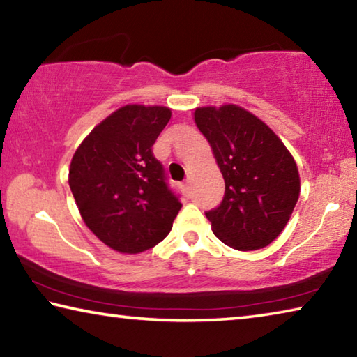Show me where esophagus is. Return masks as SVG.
<instances>
[{"label": "esophagus", "mask_w": 357, "mask_h": 357, "mask_svg": "<svg viewBox=\"0 0 357 357\" xmlns=\"http://www.w3.org/2000/svg\"><path fill=\"white\" fill-rule=\"evenodd\" d=\"M181 190H183L184 195L189 197V193H190V187H189V183H184V184H181Z\"/></svg>", "instance_id": "esophagus-1"}]
</instances>
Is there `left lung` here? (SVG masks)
Wrapping results in <instances>:
<instances>
[{
  "instance_id": "1",
  "label": "left lung",
  "mask_w": 357,
  "mask_h": 357,
  "mask_svg": "<svg viewBox=\"0 0 357 357\" xmlns=\"http://www.w3.org/2000/svg\"><path fill=\"white\" fill-rule=\"evenodd\" d=\"M195 123L225 179L223 200L206 211L214 234L243 252L271 244L299 198L293 155L261 119L238 105L197 108Z\"/></svg>"
}]
</instances>
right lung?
<instances>
[{
    "label": "right lung",
    "mask_w": 357,
    "mask_h": 357,
    "mask_svg": "<svg viewBox=\"0 0 357 357\" xmlns=\"http://www.w3.org/2000/svg\"><path fill=\"white\" fill-rule=\"evenodd\" d=\"M170 118L167 107H121L72 157L69 185L78 211L113 250L140 253L159 244L183 206L153 154Z\"/></svg>",
    "instance_id": "1"
}]
</instances>
